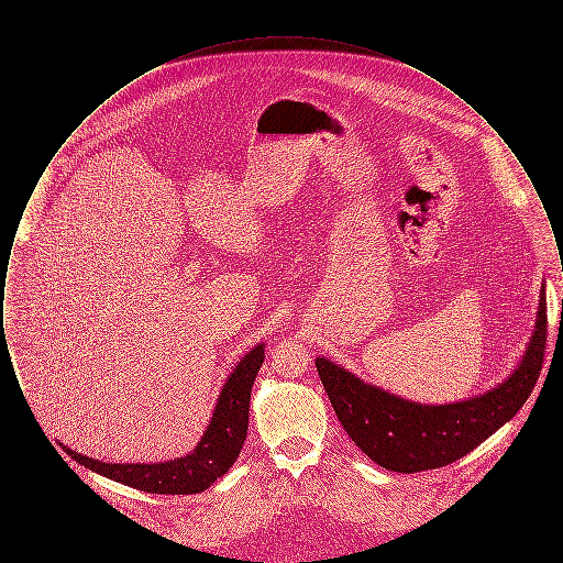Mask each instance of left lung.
I'll return each instance as SVG.
<instances>
[{"label":"left lung","mask_w":563,"mask_h":563,"mask_svg":"<svg viewBox=\"0 0 563 563\" xmlns=\"http://www.w3.org/2000/svg\"><path fill=\"white\" fill-rule=\"evenodd\" d=\"M547 344V295L540 289L534 333L507 379L482 395L452 402L402 399L361 379L327 356L314 365L327 397L350 439L377 466L420 473L473 452L528 401L542 369Z\"/></svg>","instance_id":"8db88e82"}]
</instances>
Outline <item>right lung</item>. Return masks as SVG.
<instances>
[{
    "label": "right lung",
    "mask_w": 563,
    "mask_h": 563,
    "mask_svg": "<svg viewBox=\"0 0 563 563\" xmlns=\"http://www.w3.org/2000/svg\"><path fill=\"white\" fill-rule=\"evenodd\" d=\"M264 352L266 344L249 350L228 375L214 402L211 422L189 454L152 464H111L60 445L81 466L134 489L150 494H200L223 477L241 454L249 430L251 388L266 358Z\"/></svg>",
    "instance_id": "right-lung-1"
}]
</instances>
